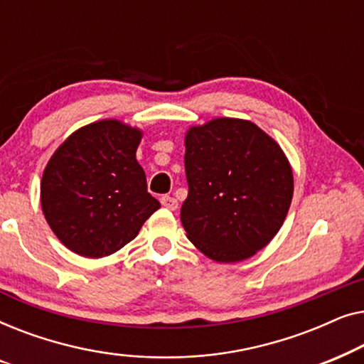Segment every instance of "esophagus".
<instances>
[{
  "mask_svg": "<svg viewBox=\"0 0 364 364\" xmlns=\"http://www.w3.org/2000/svg\"><path fill=\"white\" fill-rule=\"evenodd\" d=\"M161 203L166 208H168V210H176V208L178 207V202H177V198H173V197H171V196H164L162 198H161Z\"/></svg>",
  "mask_w": 364,
  "mask_h": 364,
  "instance_id": "obj_1",
  "label": "esophagus"
}]
</instances>
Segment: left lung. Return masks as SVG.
I'll return each instance as SVG.
<instances>
[{"label":"left lung","mask_w":364,"mask_h":364,"mask_svg":"<svg viewBox=\"0 0 364 364\" xmlns=\"http://www.w3.org/2000/svg\"><path fill=\"white\" fill-rule=\"evenodd\" d=\"M183 162L188 196L181 220L202 253L242 262L277 235L291 203L293 173L262 129L228 117L192 127Z\"/></svg>","instance_id":"8db88e82"}]
</instances>
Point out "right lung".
<instances>
[{
	"mask_svg": "<svg viewBox=\"0 0 364 364\" xmlns=\"http://www.w3.org/2000/svg\"><path fill=\"white\" fill-rule=\"evenodd\" d=\"M141 131L119 121L79 129L54 152L41 181V207L69 250L101 258L134 240L161 207L147 192L136 151Z\"/></svg>",
	"mask_w": 364,
	"mask_h": 364,
	"instance_id": "right-lung-1",
	"label": "right lung"
}]
</instances>
